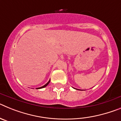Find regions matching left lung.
Returning a JSON list of instances; mask_svg holds the SVG:
<instances>
[{"label":"left lung","instance_id":"left-lung-1","mask_svg":"<svg viewBox=\"0 0 121 121\" xmlns=\"http://www.w3.org/2000/svg\"><path fill=\"white\" fill-rule=\"evenodd\" d=\"M77 90H78V89H77Z\"/></svg>","mask_w":121,"mask_h":121}]
</instances>
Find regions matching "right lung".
<instances>
[{
  "mask_svg": "<svg viewBox=\"0 0 121 121\" xmlns=\"http://www.w3.org/2000/svg\"><path fill=\"white\" fill-rule=\"evenodd\" d=\"M50 80L48 81V82H47V84H45V85H43V86H41V87H39V88H37V89H40V88H44V87H45V86H47L48 85L49 83H50Z\"/></svg>",
  "mask_w": 121,
  "mask_h": 121,
  "instance_id": "obj_1",
  "label": "right lung"
}]
</instances>
